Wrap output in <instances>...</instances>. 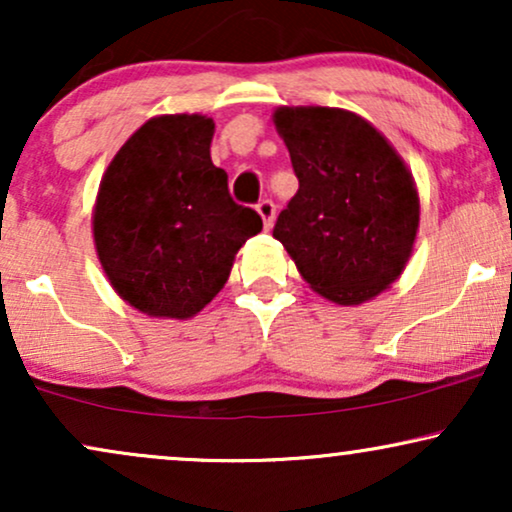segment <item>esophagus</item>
Listing matches in <instances>:
<instances>
[{"instance_id": "1", "label": "esophagus", "mask_w": 512, "mask_h": 512, "mask_svg": "<svg viewBox=\"0 0 512 512\" xmlns=\"http://www.w3.org/2000/svg\"><path fill=\"white\" fill-rule=\"evenodd\" d=\"M257 212H260V217H262V222H264V229H269V226L274 224V219H276L274 200L262 198L260 203H257Z\"/></svg>"}]
</instances>
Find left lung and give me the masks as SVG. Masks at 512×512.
Wrapping results in <instances>:
<instances>
[{"instance_id":"left-lung-1","label":"left lung","mask_w":512,"mask_h":512,"mask_svg":"<svg viewBox=\"0 0 512 512\" xmlns=\"http://www.w3.org/2000/svg\"><path fill=\"white\" fill-rule=\"evenodd\" d=\"M274 122L300 181L274 238L319 295L371 300L401 274L416 241L411 172L378 129L349 111L278 108Z\"/></svg>"}]
</instances>
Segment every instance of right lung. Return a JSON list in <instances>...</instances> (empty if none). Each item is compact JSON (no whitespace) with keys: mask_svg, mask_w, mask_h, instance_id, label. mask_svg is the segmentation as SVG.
Masks as SVG:
<instances>
[{"mask_svg":"<svg viewBox=\"0 0 512 512\" xmlns=\"http://www.w3.org/2000/svg\"><path fill=\"white\" fill-rule=\"evenodd\" d=\"M215 122L160 115L120 148L103 174L94 241L113 288L139 312L189 319L229 278L262 217L238 205L212 165Z\"/></svg>","mask_w":512,"mask_h":512,"instance_id":"right-lung-1","label":"right lung"}]
</instances>
